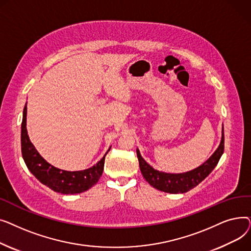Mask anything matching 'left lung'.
I'll use <instances>...</instances> for the list:
<instances>
[{"instance_id":"1","label":"left lung","mask_w":251,"mask_h":251,"mask_svg":"<svg viewBox=\"0 0 251 251\" xmlns=\"http://www.w3.org/2000/svg\"><path fill=\"white\" fill-rule=\"evenodd\" d=\"M136 151L141 174L152 187L168 193H185L199 185L218 165L224 152V129L221 143L215 153L199 168L183 174H168L156 171L142 159L138 150Z\"/></svg>"}]
</instances>
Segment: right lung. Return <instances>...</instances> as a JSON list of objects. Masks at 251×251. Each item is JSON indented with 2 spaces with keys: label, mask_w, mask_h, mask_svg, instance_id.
Segmentation results:
<instances>
[{
  "label": "right lung",
  "mask_w": 251,
  "mask_h": 251,
  "mask_svg": "<svg viewBox=\"0 0 251 251\" xmlns=\"http://www.w3.org/2000/svg\"><path fill=\"white\" fill-rule=\"evenodd\" d=\"M26 114L27 107L25 104L21 124V152L32 175L51 190L63 194L81 193L94 186L102 174L104 156L110 150L96 166L83 171L69 172L52 167L43 159L30 142L26 129Z\"/></svg>",
  "instance_id": "add662e5"
}]
</instances>
